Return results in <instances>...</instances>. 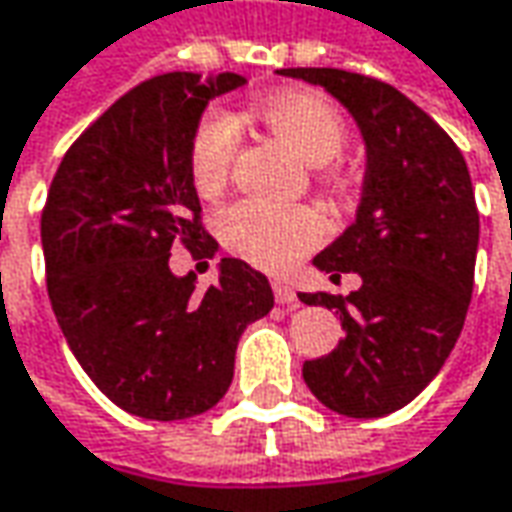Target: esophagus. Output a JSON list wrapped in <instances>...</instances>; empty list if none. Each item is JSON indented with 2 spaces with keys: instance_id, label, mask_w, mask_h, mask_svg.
<instances>
[{
  "instance_id": "1",
  "label": "esophagus",
  "mask_w": 512,
  "mask_h": 512,
  "mask_svg": "<svg viewBox=\"0 0 512 512\" xmlns=\"http://www.w3.org/2000/svg\"><path fill=\"white\" fill-rule=\"evenodd\" d=\"M273 296H276L279 305L299 307V296H296V290L287 285L285 279H276V282H273Z\"/></svg>"
}]
</instances>
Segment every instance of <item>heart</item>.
Returning <instances> with one entry per match:
<instances>
[{
    "instance_id": "1",
    "label": "heart",
    "mask_w": 512,
    "mask_h": 512,
    "mask_svg": "<svg viewBox=\"0 0 512 512\" xmlns=\"http://www.w3.org/2000/svg\"><path fill=\"white\" fill-rule=\"evenodd\" d=\"M256 116L310 168H325L347 145V125L336 105L313 90H287L265 99ZM239 150V130L225 113H207L190 139V179L199 196L213 199L227 185ZM219 236L247 262L285 270L325 236V222L310 207L236 202L219 213Z\"/></svg>"
}]
</instances>
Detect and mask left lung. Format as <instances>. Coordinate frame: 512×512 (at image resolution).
Listing matches in <instances>:
<instances>
[{
  "instance_id": "1",
  "label": "left lung",
  "mask_w": 512,
  "mask_h": 512,
  "mask_svg": "<svg viewBox=\"0 0 512 512\" xmlns=\"http://www.w3.org/2000/svg\"><path fill=\"white\" fill-rule=\"evenodd\" d=\"M325 88L364 142L362 199L353 225L313 259L350 296L299 293L342 319L344 339L305 362L310 393L333 413L379 419L410 404L447 362L473 296L479 210L462 150L404 93L339 68H285Z\"/></svg>"
}]
</instances>
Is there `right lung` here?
I'll return each mask as SVG.
<instances>
[{
	"mask_svg": "<svg viewBox=\"0 0 512 512\" xmlns=\"http://www.w3.org/2000/svg\"><path fill=\"white\" fill-rule=\"evenodd\" d=\"M239 73H165L110 105L65 153L42 213L48 296L76 362L139 419L210 410L233 382L236 344L273 307L265 273L219 262L205 293L170 270V247L216 256L190 179V139Z\"/></svg>",
	"mask_w": 512,
	"mask_h": 512,
	"instance_id": "obj_1",
	"label": "right lung"
}]
</instances>
